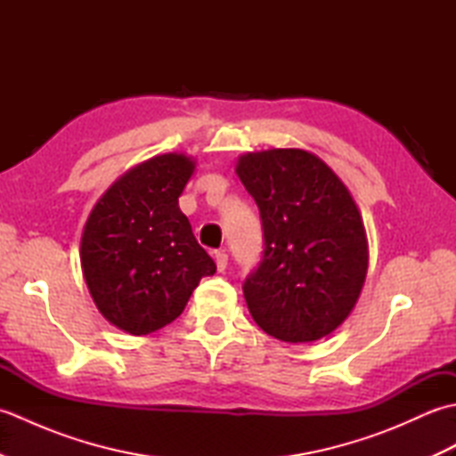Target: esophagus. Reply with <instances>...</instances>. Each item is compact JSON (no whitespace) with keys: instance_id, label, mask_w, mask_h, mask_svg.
<instances>
[{"instance_id":"1","label":"esophagus","mask_w":456,"mask_h":456,"mask_svg":"<svg viewBox=\"0 0 456 456\" xmlns=\"http://www.w3.org/2000/svg\"><path fill=\"white\" fill-rule=\"evenodd\" d=\"M227 260H229V256H227L225 250H216V265H217V270H219V273H225V268H227Z\"/></svg>"}]
</instances>
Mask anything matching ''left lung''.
Returning <instances> with one entry per match:
<instances>
[{
  "instance_id": "obj_1",
  "label": "left lung",
  "mask_w": 456,
  "mask_h": 456,
  "mask_svg": "<svg viewBox=\"0 0 456 456\" xmlns=\"http://www.w3.org/2000/svg\"><path fill=\"white\" fill-rule=\"evenodd\" d=\"M235 170L256 201L265 235L263 260L243 284L250 315L286 343L333 333L353 312L368 270L351 191L302 149L247 152Z\"/></svg>"
}]
</instances>
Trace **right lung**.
<instances>
[{
	"label": "right lung",
	"instance_id": "1",
	"mask_svg": "<svg viewBox=\"0 0 456 456\" xmlns=\"http://www.w3.org/2000/svg\"><path fill=\"white\" fill-rule=\"evenodd\" d=\"M196 160L159 154L125 172L84 225V280L100 314L121 331L149 335L172 323L216 263L178 206Z\"/></svg>",
	"mask_w": 456,
	"mask_h": 456
}]
</instances>
